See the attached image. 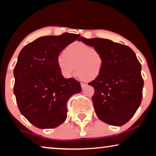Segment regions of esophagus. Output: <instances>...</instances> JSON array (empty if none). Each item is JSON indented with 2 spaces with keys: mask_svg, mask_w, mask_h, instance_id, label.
I'll use <instances>...</instances> for the list:
<instances>
[{
  "mask_svg": "<svg viewBox=\"0 0 156 156\" xmlns=\"http://www.w3.org/2000/svg\"><path fill=\"white\" fill-rule=\"evenodd\" d=\"M86 86H87V84H85V83H81V87H82V89H84Z\"/></svg>",
  "mask_w": 156,
  "mask_h": 156,
  "instance_id": "34e87169",
  "label": "esophagus"
}]
</instances>
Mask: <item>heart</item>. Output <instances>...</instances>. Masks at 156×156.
I'll use <instances>...</instances> for the list:
<instances>
[{
    "label": "heart",
    "mask_w": 156,
    "mask_h": 156,
    "mask_svg": "<svg viewBox=\"0 0 156 156\" xmlns=\"http://www.w3.org/2000/svg\"><path fill=\"white\" fill-rule=\"evenodd\" d=\"M62 72L71 77L76 72L81 78L93 80L101 74L104 67L103 57L99 50L82 42H74L65 49L57 59Z\"/></svg>",
    "instance_id": "1"
}]
</instances>
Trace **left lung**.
Wrapping results in <instances>:
<instances>
[{"label": "left lung", "mask_w": 156, "mask_h": 156, "mask_svg": "<svg viewBox=\"0 0 156 156\" xmlns=\"http://www.w3.org/2000/svg\"><path fill=\"white\" fill-rule=\"evenodd\" d=\"M80 40L97 49L104 59L101 74L88 84L94 89V108L100 120L120 126L139 107L144 80L141 65L129 47L107 39L81 37Z\"/></svg>", "instance_id": "obj_1"}]
</instances>
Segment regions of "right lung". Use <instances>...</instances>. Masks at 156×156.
Listing matches in <instances>:
<instances>
[{"instance_id": "add662e5", "label": "right lung", "mask_w": 156, "mask_h": 156, "mask_svg": "<svg viewBox=\"0 0 156 156\" xmlns=\"http://www.w3.org/2000/svg\"><path fill=\"white\" fill-rule=\"evenodd\" d=\"M80 35L65 33L40 37L20 51L13 70V92L21 114L39 129H53L67 119V103L82 91L80 83L62 74L57 59Z\"/></svg>"}]
</instances>
